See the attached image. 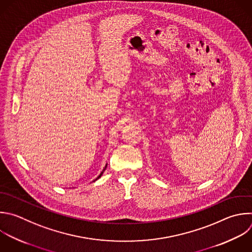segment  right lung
I'll use <instances>...</instances> for the list:
<instances>
[{
	"label": "right lung",
	"mask_w": 252,
	"mask_h": 252,
	"mask_svg": "<svg viewBox=\"0 0 252 252\" xmlns=\"http://www.w3.org/2000/svg\"><path fill=\"white\" fill-rule=\"evenodd\" d=\"M107 166H108V163H107V164H106V166H105V168H104V169H103V171H102V172H101V174H100V175H99V176H98V177H97V178H96V179H95V180H94V181H92V182H95V181H96V180H98V179H99V178H101V176H102V175H103V173H104V171H105V170H106V168H107Z\"/></svg>",
	"instance_id": "add662e5"
}]
</instances>
